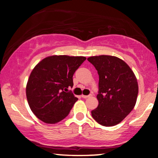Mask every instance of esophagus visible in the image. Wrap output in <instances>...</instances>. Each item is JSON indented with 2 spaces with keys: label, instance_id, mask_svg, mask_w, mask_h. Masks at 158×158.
Here are the masks:
<instances>
[{
  "label": "esophagus",
  "instance_id": "1",
  "mask_svg": "<svg viewBox=\"0 0 158 158\" xmlns=\"http://www.w3.org/2000/svg\"><path fill=\"white\" fill-rule=\"evenodd\" d=\"M91 94H90V95H81V97L84 98V99H86V98H88L90 97H91Z\"/></svg>",
  "mask_w": 158,
  "mask_h": 158
}]
</instances>
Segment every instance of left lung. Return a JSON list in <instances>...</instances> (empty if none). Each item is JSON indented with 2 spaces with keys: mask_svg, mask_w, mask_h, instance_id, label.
<instances>
[{
  "mask_svg": "<svg viewBox=\"0 0 158 158\" xmlns=\"http://www.w3.org/2000/svg\"><path fill=\"white\" fill-rule=\"evenodd\" d=\"M99 74V105L91 115L99 124L114 126L124 119L137 102L138 84L135 73L122 59L112 56L88 58Z\"/></svg>",
  "mask_w": 158,
  "mask_h": 158,
  "instance_id": "left-lung-1",
  "label": "left lung"
}]
</instances>
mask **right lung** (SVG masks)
<instances>
[{"label":"right lung","mask_w":158,"mask_h":158,"mask_svg":"<svg viewBox=\"0 0 158 158\" xmlns=\"http://www.w3.org/2000/svg\"><path fill=\"white\" fill-rule=\"evenodd\" d=\"M84 56H51L33 68L26 87L27 102L40 120L57 123L70 113L78 98L71 91L73 76L84 62Z\"/></svg>","instance_id":"add662e5"}]
</instances>
